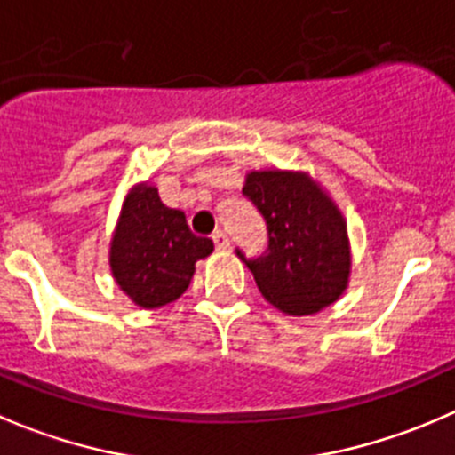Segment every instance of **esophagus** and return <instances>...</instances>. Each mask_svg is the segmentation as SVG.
<instances>
[{"label":"esophagus","instance_id":"34e87169","mask_svg":"<svg viewBox=\"0 0 455 455\" xmlns=\"http://www.w3.org/2000/svg\"><path fill=\"white\" fill-rule=\"evenodd\" d=\"M213 242H215V246H218L220 251H224V249H228V246H231V242H228V235L224 231H215L213 233Z\"/></svg>","mask_w":455,"mask_h":455}]
</instances>
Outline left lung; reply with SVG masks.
<instances>
[{
    "label": "left lung",
    "instance_id": "8db88e82",
    "mask_svg": "<svg viewBox=\"0 0 455 455\" xmlns=\"http://www.w3.org/2000/svg\"><path fill=\"white\" fill-rule=\"evenodd\" d=\"M242 193L267 222L268 249L255 259L237 255L267 302L302 317L339 299L351 275L349 231L320 182L304 171H251Z\"/></svg>",
    "mask_w": 455,
    "mask_h": 455
}]
</instances>
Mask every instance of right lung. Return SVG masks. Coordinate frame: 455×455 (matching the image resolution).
Returning <instances> with one entry per match:
<instances>
[{
  "instance_id": "obj_1",
  "label": "right lung",
  "mask_w": 455,
  "mask_h": 455,
  "mask_svg": "<svg viewBox=\"0 0 455 455\" xmlns=\"http://www.w3.org/2000/svg\"><path fill=\"white\" fill-rule=\"evenodd\" d=\"M213 253L209 237L188 228L187 215L162 204L157 187L140 182L126 193L110 237L113 280L142 308H160L191 284L196 262Z\"/></svg>"
}]
</instances>
